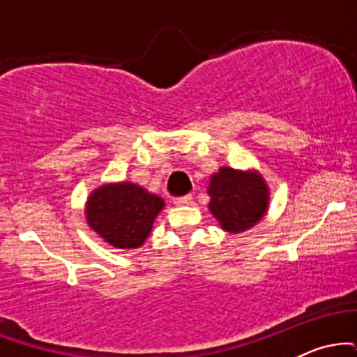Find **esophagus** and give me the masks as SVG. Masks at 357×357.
Wrapping results in <instances>:
<instances>
[{
  "label": "esophagus",
  "instance_id": "esophagus-1",
  "mask_svg": "<svg viewBox=\"0 0 357 357\" xmlns=\"http://www.w3.org/2000/svg\"><path fill=\"white\" fill-rule=\"evenodd\" d=\"M192 202V196L191 195H186V196H179V198H174L173 203L176 206H184V204H191Z\"/></svg>",
  "mask_w": 357,
  "mask_h": 357
}]
</instances>
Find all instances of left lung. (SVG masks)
<instances>
[{"mask_svg": "<svg viewBox=\"0 0 357 357\" xmlns=\"http://www.w3.org/2000/svg\"><path fill=\"white\" fill-rule=\"evenodd\" d=\"M211 215L225 231L243 233L265 216L268 210L270 191L267 181L257 169H233L223 166L210 176Z\"/></svg>", "mask_w": 357, "mask_h": 357, "instance_id": "1", "label": "left lung"}]
</instances>
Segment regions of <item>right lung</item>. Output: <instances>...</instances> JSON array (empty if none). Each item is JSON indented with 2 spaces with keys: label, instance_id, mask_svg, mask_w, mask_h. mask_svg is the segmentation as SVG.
I'll list each match as a JSON object with an SVG mask.
<instances>
[{
  "label": "right lung",
  "instance_id": "1",
  "mask_svg": "<svg viewBox=\"0 0 357 357\" xmlns=\"http://www.w3.org/2000/svg\"><path fill=\"white\" fill-rule=\"evenodd\" d=\"M165 199L136 183H105L89 195L85 220L105 243L119 250L144 245Z\"/></svg>",
  "mask_w": 357,
  "mask_h": 357
}]
</instances>
